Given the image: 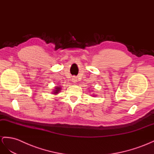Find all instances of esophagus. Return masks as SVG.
Masks as SVG:
<instances>
[{"label":"esophagus","mask_w":154,"mask_h":154,"mask_svg":"<svg viewBox=\"0 0 154 154\" xmlns=\"http://www.w3.org/2000/svg\"><path fill=\"white\" fill-rule=\"evenodd\" d=\"M77 78L76 77H73L72 79V82H77Z\"/></svg>","instance_id":"1"}]
</instances>
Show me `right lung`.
Returning <instances> with one entry per match:
<instances>
[{
    "label": "right lung",
    "mask_w": 154,
    "mask_h": 154,
    "mask_svg": "<svg viewBox=\"0 0 154 154\" xmlns=\"http://www.w3.org/2000/svg\"><path fill=\"white\" fill-rule=\"evenodd\" d=\"M60 90H61L60 87H59V86L56 87V90L54 91V94H57V93H59V91H60Z\"/></svg>",
    "instance_id": "1"
}]
</instances>
